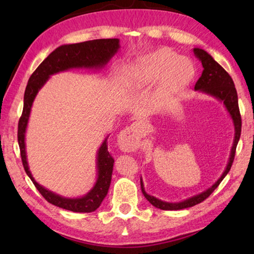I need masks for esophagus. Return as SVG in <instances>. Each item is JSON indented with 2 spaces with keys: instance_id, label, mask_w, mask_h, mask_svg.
<instances>
[{
  "instance_id": "34e87169",
  "label": "esophagus",
  "mask_w": 254,
  "mask_h": 254,
  "mask_svg": "<svg viewBox=\"0 0 254 254\" xmlns=\"http://www.w3.org/2000/svg\"><path fill=\"white\" fill-rule=\"evenodd\" d=\"M140 124L133 123L121 131L118 137V144L124 152H133L140 147Z\"/></svg>"
}]
</instances>
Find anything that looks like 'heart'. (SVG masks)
Here are the masks:
<instances>
[{
	"label": "heart",
	"instance_id": "b5f03b06",
	"mask_svg": "<svg viewBox=\"0 0 254 254\" xmlns=\"http://www.w3.org/2000/svg\"><path fill=\"white\" fill-rule=\"evenodd\" d=\"M130 72L139 87H150L160 81L163 93L174 94L189 85L195 76V67L188 58L160 48L141 57L131 66Z\"/></svg>",
	"mask_w": 254,
	"mask_h": 254
}]
</instances>
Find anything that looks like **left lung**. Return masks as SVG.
I'll use <instances>...</instances> for the list:
<instances>
[{"instance_id":"obj_1","label":"left lung","mask_w":254,"mask_h":254,"mask_svg":"<svg viewBox=\"0 0 254 254\" xmlns=\"http://www.w3.org/2000/svg\"><path fill=\"white\" fill-rule=\"evenodd\" d=\"M194 54L197 58L201 62L203 65V72L199 79L196 81L195 91H199L204 94H207L209 96H213L216 100L221 101L224 104L226 111L229 112L230 117L234 124V140L233 145H232L229 162L217 182H215L212 186L206 189V190L201 191L200 194L189 197V198L185 199L183 201H178V203H169V201H165L157 198V197L151 196L145 192L142 178H140L141 183V190L144 195L145 198L149 200L150 204H152L154 207L160 208L163 210H178L187 207H191L197 204L201 203L207 197L212 194V192L217 188L218 185L224 179L225 176L229 173L232 163L234 160L236 145L240 140L241 135V127H242V122H241V115L239 110V102H238V93H236L235 86L233 83L232 77L227 74L226 70L223 68L220 64L216 63L214 58L210 56L207 51H205L200 48H194Z\"/></svg>"}]
</instances>
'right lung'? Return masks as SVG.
Listing matches in <instances>:
<instances>
[{"instance_id":"add662e5","label":"right lung","mask_w":254,"mask_h":254,"mask_svg":"<svg viewBox=\"0 0 254 254\" xmlns=\"http://www.w3.org/2000/svg\"><path fill=\"white\" fill-rule=\"evenodd\" d=\"M119 49V39H96L79 42V44L60 46L38 66L33 74L30 76L28 85L25 87L23 111L18 126V142L21 159H22L25 173L32 180L33 185L39 190L40 194L45 197L47 201L55 206H58L60 208L71 210L75 213H91L100 207L101 203L109 191L112 173H113L114 159L112 158L109 150H107L106 143L109 136L105 137L97 151V179L91 190L86 195L77 197V198H68V197L56 194V192L38 184L29 169L27 151H25V132H27L33 101L38 92L48 81L51 75L68 69H74V68L100 70L107 65V63L118 53Z\"/></svg>"}]
</instances>
